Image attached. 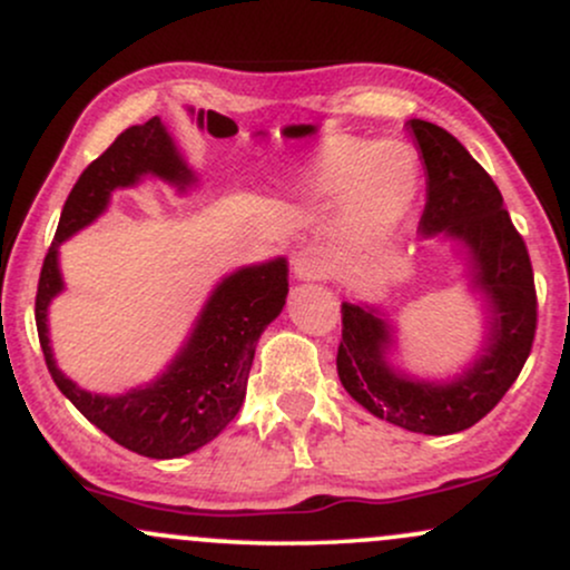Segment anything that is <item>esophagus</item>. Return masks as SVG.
Segmentation results:
<instances>
[{"mask_svg":"<svg viewBox=\"0 0 570 570\" xmlns=\"http://www.w3.org/2000/svg\"><path fill=\"white\" fill-rule=\"evenodd\" d=\"M292 271L297 281H322L326 278V273H330V259H326V254L316 246L299 248L292 259Z\"/></svg>","mask_w":570,"mask_h":570,"instance_id":"34e87169","label":"esophagus"}]
</instances>
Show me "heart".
Wrapping results in <instances>:
<instances>
[{
    "label": "heart",
    "instance_id": "1",
    "mask_svg": "<svg viewBox=\"0 0 570 570\" xmlns=\"http://www.w3.org/2000/svg\"><path fill=\"white\" fill-rule=\"evenodd\" d=\"M307 187L345 206L364 238H385L407 217L417 193L415 153L396 141L330 139L307 171Z\"/></svg>",
    "mask_w": 570,
    "mask_h": 570
}]
</instances>
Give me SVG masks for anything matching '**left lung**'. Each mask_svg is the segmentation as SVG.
<instances>
[{
    "instance_id": "left-lung-1",
    "label": "left lung",
    "mask_w": 570,
    "mask_h": 570,
    "mask_svg": "<svg viewBox=\"0 0 570 570\" xmlns=\"http://www.w3.org/2000/svg\"><path fill=\"white\" fill-rule=\"evenodd\" d=\"M426 168V208L417 233L463 246V278L485 313V337L455 375L417 377L394 364L396 324L383 305L343 303L337 375L343 389L381 421L444 436L474 426L517 381L535 335V286L525 240L514 230L485 168L453 134L407 120Z\"/></svg>"
}]
</instances>
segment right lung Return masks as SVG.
Segmentation results:
<instances>
[{
    "mask_svg": "<svg viewBox=\"0 0 570 570\" xmlns=\"http://www.w3.org/2000/svg\"><path fill=\"white\" fill-rule=\"evenodd\" d=\"M147 176L176 187V193L198 185V174L189 168L160 117L122 130L71 187L39 273L35 316L45 364L58 391L109 440L163 461L195 453L217 440L238 415L257 340L286 305L289 263L276 257L227 273L206 297L181 348L149 383L126 394H90L80 389L58 370L48 335L50 303L63 292L58 248L107 212L112 193L141 185Z\"/></svg>",
    "mask_w": 570,
    "mask_h": 570,
    "instance_id": "add662e5",
    "label": "right lung"
}]
</instances>
